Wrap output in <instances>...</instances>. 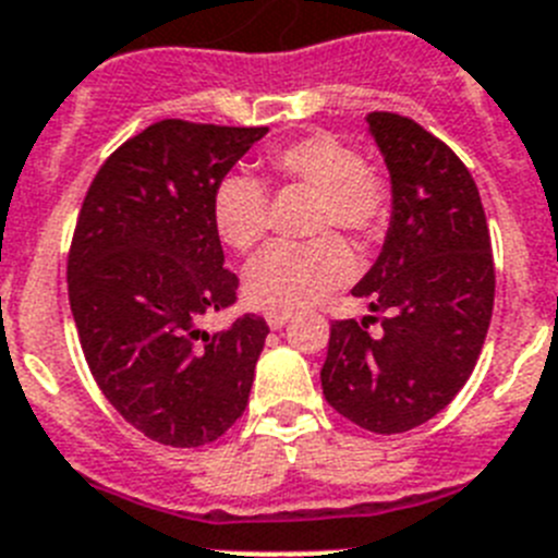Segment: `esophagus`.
I'll list each match as a JSON object with an SVG mask.
<instances>
[{
    "label": "esophagus",
    "mask_w": 558,
    "mask_h": 558,
    "mask_svg": "<svg viewBox=\"0 0 558 558\" xmlns=\"http://www.w3.org/2000/svg\"><path fill=\"white\" fill-rule=\"evenodd\" d=\"M292 319V312H266V323L269 328H283Z\"/></svg>",
    "instance_id": "34e87169"
}]
</instances>
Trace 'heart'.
Segmentation results:
<instances>
[{
  "mask_svg": "<svg viewBox=\"0 0 558 558\" xmlns=\"http://www.w3.org/2000/svg\"><path fill=\"white\" fill-rule=\"evenodd\" d=\"M269 179L280 187L317 193L312 232L345 230L373 244L390 227L396 210L393 179L362 159L360 148L333 132H312L264 154ZM213 227L230 250L252 252L269 232V193L255 177H225L213 191ZM353 272V255L333 232L312 241L272 244L252 260L244 294L252 306L292 312L312 306Z\"/></svg>",
  "mask_w": 558,
  "mask_h": 558,
  "instance_id": "heart-1",
  "label": "heart"
}]
</instances>
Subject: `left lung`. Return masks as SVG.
I'll return each mask as SVG.
<instances>
[{
    "label": "left lung",
    "mask_w": 558,
    "mask_h": 558,
    "mask_svg": "<svg viewBox=\"0 0 558 558\" xmlns=\"http://www.w3.org/2000/svg\"><path fill=\"white\" fill-rule=\"evenodd\" d=\"M390 168L396 210L379 260L353 298L387 317L333 319L323 396L376 435L438 415L472 376L494 308V258L472 173L413 118L371 111ZM379 318L383 331L366 328Z\"/></svg>",
    "instance_id": "1"
}]
</instances>
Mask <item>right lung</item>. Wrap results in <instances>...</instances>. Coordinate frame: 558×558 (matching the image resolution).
Listing matches in <instances>:
<instances>
[{"instance_id":"add662e5","label":"right lung","mask_w":558,"mask_h":558,"mask_svg":"<svg viewBox=\"0 0 558 558\" xmlns=\"http://www.w3.org/2000/svg\"><path fill=\"white\" fill-rule=\"evenodd\" d=\"M266 125L159 120L125 140L92 179L66 255L86 365L145 438L205 447L244 413L269 333L241 314L207 333L202 317L239 300L213 227V191Z\"/></svg>"}]
</instances>
